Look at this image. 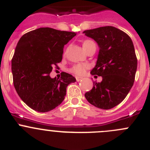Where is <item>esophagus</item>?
I'll return each mask as SVG.
<instances>
[{
    "mask_svg": "<svg viewBox=\"0 0 150 150\" xmlns=\"http://www.w3.org/2000/svg\"><path fill=\"white\" fill-rule=\"evenodd\" d=\"M83 79L82 77H79V76H76V81H80Z\"/></svg>",
    "mask_w": 150,
    "mask_h": 150,
    "instance_id": "esophagus-1",
    "label": "esophagus"
}]
</instances>
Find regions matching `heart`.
Returning <instances> with one entry per match:
<instances>
[{
    "mask_svg": "<svg viewBox=\"0 0 150 150\" xmlns=\"http://www.w3.org/2000/svg\"><path fill=\"white\" fill-rule=\"evenodd\" d=\"M93 44H95V43H93V41H91V40H85L83 43V46L84 49L86 50V48H88L89 46H91V45H93ZM88 67V66L87 64H78L72 67V71L74 72V73L76 74V75H81L85 73V72H86V69H87Z\"/></svg>",
    "mask_w": 150,
    "mask_h": 150,
    "instance_id": "b5f03b06",
    "label": "heart"
}]
</instances>
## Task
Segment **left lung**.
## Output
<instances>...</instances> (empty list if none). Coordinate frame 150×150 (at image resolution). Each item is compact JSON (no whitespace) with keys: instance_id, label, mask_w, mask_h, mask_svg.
<instances>
[{"instance_id":"1","label":"left lung","mask_w":150,"mask_h":150,"mask_svg":"<svg viewBox=\"0 0 150 150\" xmlns=\"http://www.w3.org/2000/svg\"><path fill=\"white\" fill-rule=\"evenodd\" d=\"M83 33L93 39L99 48L96 66L91 74L102 78V82L93 83L85 97L96 107L110 110L126 97L134 85L137 69L134 44L126 33L115 27H101Z\"/></svg>"}]
</instances>
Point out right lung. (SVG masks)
<instances>
[{"label":"right lung","mask_w":150,"mask_h":150,"mask_svg":"<svg viewBox=\"0 0 150 150\" xmlns=\"http://www.w3.org/2000/svg\"><path fill=\"white\" fill-rule=\"evenodd\" d=\"M76 34L40 28L19 39L11 60L13 85L19 97L33 110H54L64 99L68 85L76 81L64 72L60 79L49 76L53 67L62 59L64 45Z\"/></svg>","instance_id":"1"}]
</instances>
